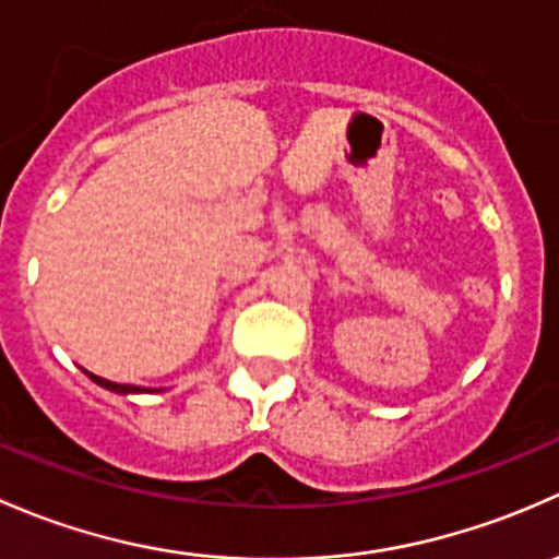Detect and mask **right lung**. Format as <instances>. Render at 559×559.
Wrapping results in <instances>:
<instances>
[{
  "instance_id": "right-lung-1",
  "label": "right lung",
  "mask_w": 559,
  "mask_h": 559,
  "mask_svg": "<svg viewBox=\"0 0 559 559\" xmlns=\"http://www.w3.org/2000/svg\"><path fill=\"white\" fill-rule=\"evenodd\" d=\"M88 377L94 379L96 384H102V388L112 390V393H142V388H134V384H118V382H109V379L94 377V373H88Z\"/></svg>"
}]
</instances>
